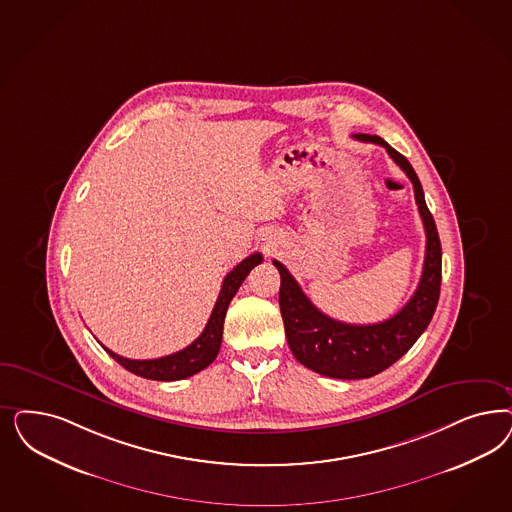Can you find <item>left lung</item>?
<instances>
[{"label": "left lung", "instance_id": "1", "mask_svg": "<svg viewBox=\"0 0 512 512\" xmlns=\"http://www.w3.org/2000/svg\"><path fill=\"white\" fill-rule=\"evenodd\" d=\"M363 143H375L384 147L411 179L418 213L422 216L426 230V258L420 284L407 305L392 318L377 324H345L333 320L328 314L318 311L311 299L303 294L301 286L290 275V271L277 260L273 265L281 273L282 320L288 347L299 363L331 379H369L396 363L416 339L428 328L441 292V241L435 220L429 213L422 184L414 173L409 160L392 149L379 135L358 133L354 135Z\"/></svg>", "mask_w": 512, "mask_h": 512}]
</instances>
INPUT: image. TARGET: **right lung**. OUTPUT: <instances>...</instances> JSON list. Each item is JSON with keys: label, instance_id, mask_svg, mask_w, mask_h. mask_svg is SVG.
Here are the masks:
<instances>
[{"label": "right lung", "instance_id": "obj_1", "mask_svg": "<svg viewBox=\"0 0 512 512\" xmlns=\"http://www.w3.org/2000/svg\"><path fill=\"white\" fill-rule=\"evenodd\" d=\"M262 260H264L262 254L254 252V254L245 258L241 264L235 265L230 273L224 277L211 318H209L205 330L201 331V335L192 345L182 348L175 354L156 358V360H130V358L118 356L109 348H103L124 369H128L130 373L137 375V377H143V379L181 380L196 375L199 371H203L207 365L215 362L220 345H222V330H224V318H226L228 305H230L233 296L237 294L239 286L247 279L248 273L256 265L262 264Z\"/></svg>", "mask_w": 512, "mask_h": 512}]
</instances>
